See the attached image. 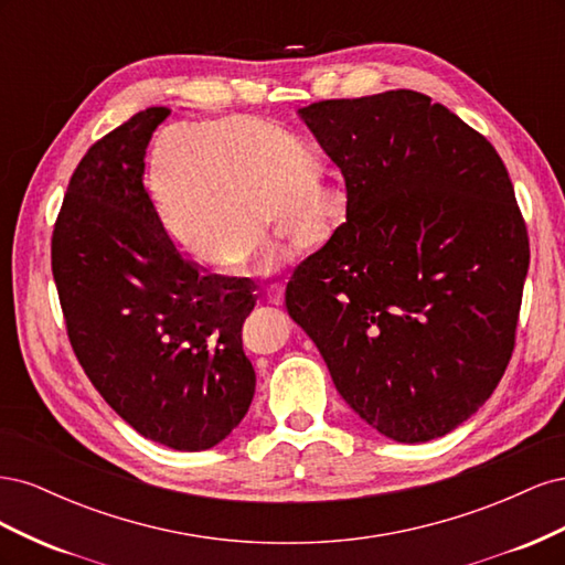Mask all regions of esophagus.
I'll list each match as a JSON object with an SVG mask.
<instances>
[{
	"mask_svg": "<svg viewBox=\"0 0 565 565\" xmlns=\"http://www.w3.org/2000/svg\"><path fill=\"white\" fill-rule=\"evenodd\" d=\"M282 297H285V287L282 285H273L270 289H268V295H266V301L270 303V306H282Z\"/></svg>",
	"mask_w": 565,
	"mask_h": 565,
	"instance_id": "esophagus-1",
	"label": "esophagus"
}]
</instances>
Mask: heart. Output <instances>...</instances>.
<instances>
[{
    "label": "heart",
    "mask_w": 565,
    "mask_h": 565,
    "mask_svg": "<svg viewBox=\"0 0 565 565\" xmlns=\"http://www.w3.org/2000/svg\"><path fill=\"white\" fill-rule=\"evenodd\" d=\"M309 164L297 134L237 113L162 127L150 146L148 188L164 231L193 264L228 270L237 262L268 273L280 254L259 235L264 221L309 254L328 245L351 212L349 179Z\"/></svg>",
    "instance_id": "b5f03b06"
}]
</instances>
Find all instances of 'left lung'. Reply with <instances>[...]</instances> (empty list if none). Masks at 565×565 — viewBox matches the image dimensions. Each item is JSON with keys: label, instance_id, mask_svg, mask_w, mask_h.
<instances>
[{"label": "left lung", "instance_id": "obj_1", "mask_svg": "<svg viewBox=\"0 0 565 565\" xmlns=\"http://www.w3.org/2000/svg\"><path fill=\"white\" fill-rule=\"evenodd\" d=\"M169 108H146L96 141L67 183L51 241L67 337L100 396L141 436L210 450L243 422L256 374L245 278L183 259L146 185V148Z\"/></svg>", "mask_w": 565, "mask_h": 565}]
</instances>
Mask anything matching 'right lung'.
<instances>
[{"label": "right lung", "mask_w": 565, "mask_h": 565, "mask_svg": "<svg viewBox=\"0 0 565 565\" xmlns=\"http://www.w3.org/2000/svg\"><path fill=\"white\" fill-rule=\"evenodd\" d=\"M297 113L349 179L351 212L287 282V313L372 429L446 436L483 407L514 351L530 247L507 167L409 89Z\"/></svg>", "instance_id": "1"}]
</instances>
